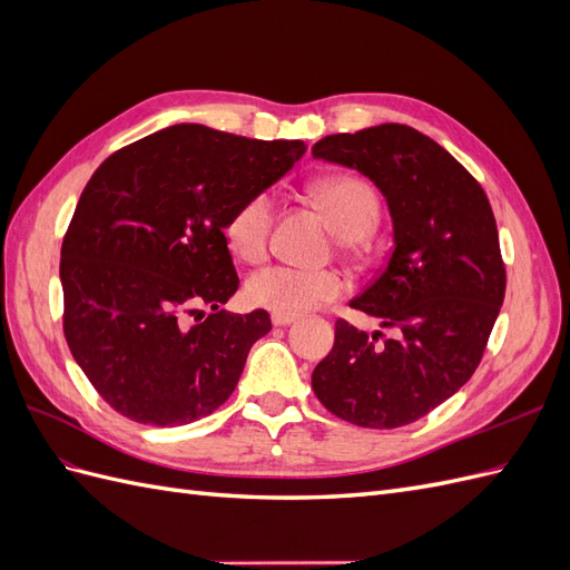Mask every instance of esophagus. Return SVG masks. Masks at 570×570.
Instances as JSON below:
<instances>
[{
    "mask_svg": "<svg viewBox=\"0 0 570 570\" xmlns=\"http://www.w3.org/2000/svg\"><path fill=\"white\" fill-rule=\"evenodd\" d=\"M297 321V316H285V314H271V323L275 325V327H283V325H289V323H295Z\"/></svg>",
    "mask_w": 570,
    "mask_h": 570,
    "instance_id": "obj_1",
    "label": "esophagus"
}]
</instances>
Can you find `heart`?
Returning a JSON list of instances; mask_svg holds the SVG:
<instances>
[{"instance_id":"heart-1","label":"heart","mask_w":570,"mask_h":570,"mask_svg":"<svg viewBox=\"0 0 570 570\" xmlns=\"http://www.w3.org/2000/svg\"><path fill=\"white\" fill-rule=\"evenodd\" d=\"M308 197L321 206L331 228L342 239H361L375 226L381 204L373 187L354 176H331L308 187ZM273 226V199L256 193L239 202L230 212L223 235L235 256L243 262H258L268 247ZM344 292L342 275L335 271H314L295 266H266L249 275L245 297L258 308L273 314L299 316L312 308L337 299Z\"/></svg>"}]
</instances>
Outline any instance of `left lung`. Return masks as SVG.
<instances>
[{"label":"left lung","instance_id":"8db88e82","mask_svg":"<svg viewBox=\"0 0 570 570\" xmlns=\"http://www.w3.org/2000/svg\"><path fill=\"white\" fill-rule=\"evenodd\" d=\"M312 154L373 180L394 230L387 266L350 302L394 335L368 337L340 318L312 387L354 425L413 423L469 383L502 308L507 271L492 206L450 151L409 126L327 135Z\"/></svg>","mask_w":570,"mask_h":570}]
</instances>
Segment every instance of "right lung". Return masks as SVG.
<instances>
[{
	"mask_svg": "<svg viewBox=\"0 0 570 570\" xmlns=\"http://www.w3.org/2000/svg\"><path fill=\"white\" fill-rule=\"evenodd\" d=\"M304 151L302 140L178 124L95 170L66 230L59 275L68 350L111 409L174 428L233 394L271 318L264 308H218L239 285L223 226Z\"/></svg>",
	"mask_w": 570,
	"mask_h": 570,
	"instance_id": "right-lung-1",
	"label": "right lung"
}]
</instances>
